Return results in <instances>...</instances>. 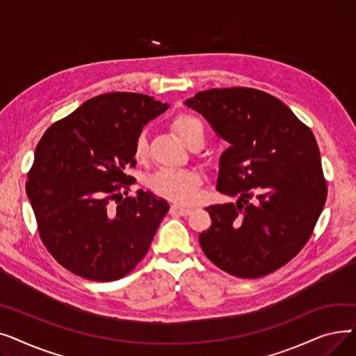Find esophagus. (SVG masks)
I'll list each match as a JSON object with an SVG mask.
<instances>
[{
    "instance_id": "esophagus-1",
    "label": "esophagus",
    "mask_w": 356,
    "mask_h": 356,
    "mask_svg": "<svg viewBox=\"0 0 356 356\" xmlns=\"http://www.w3.org/2000/svg\"><path fill=\"white\" fill-rule=\"evenodd\" d=\"M191 212H192V209L179 207V204H172L170 209H168V213H170V215H177V216H188Z\"/></svg>"
}]
</instances>
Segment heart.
<instances>
[{"mask_svg":"<svg viewBox=\"0 0 356 356\" xmlns=\"http://www.w3.org/2000/svg\"><path fill=\"white\" fill-rule=\"evenodd\" d=\"M175 133L177 137L188 145L192 147L195 141H203L204 127L200 118L192 114H179L173 124ZM148 143L144 134H138L134 141L133 154L138 163H143L147 159ZM203 184V179L199 172L192 168L184 170H160L149 176L147 180L148 189L156 196L167 199L175 203H192Z\"/></svg>","mask_w":356,"mask_h":356,"instance_id":"1","label":"heart"}]
</instances>
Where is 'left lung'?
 Returning <instances> with one entry per match:
<instances>
[{"label": "left lung", "mask_w": 356, "mask_h": 356, "mask_svg": "<svg viewBox=\"0 0 356 356\" xmlns=\"http://www.w3.org/2000/svg\"><path fill=\"white\" fill-rule=\"evenodd\" d=\"M184 105L231 144L216 189L238 202L207 208L212 225L199 235L204 255L239 278L283 267L306 245L327 196L312 129L286 104L252 88L202 90Z\"/></svg>", "instance_id": "obj_1"}]
</instances>
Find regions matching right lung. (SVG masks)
Segmentation results:
<instances>
[{"mask_svg": "<svg viewBox=\"0 0 356 356\" xmlns=\"http://www.w3.org/2000/svg\"><path fill=\"white\" fill-rule=\"evenodd\" d=\"M167 108L144 93H104L51 124L37 144L26 192L43 245L70 273L114 282L145 257L168 203L121 192L136 181L125 172L136 167L137 136Z\"/></svg>", "mask_w": 356, "mask_h": 356, "instance_id": "add662e5", "label": "right lung"}]
</instances>
